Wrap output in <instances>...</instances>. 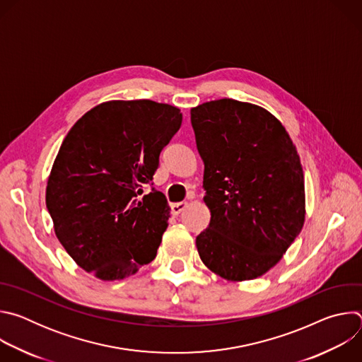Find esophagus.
Returning a JSON list of instances; mask_svg holds the SVG:
<instances>
[{
    "instance_id": "34e87169",
    "label": "esophagus",
    "mask_w": 362,
    "mask_h": 362,
    "mask_svg": "<svg viewBox=\"0 0 362 362\" xmlns=\"http://www.w3.org/2000/svg\"><path fill=\"white\" fill-rule=\"evenodd\" d=\"M186 208H187V202H179V203H172V204H170L172 215H175V216H177L179 214H182Z\"/></svg>"
}]
</instances>
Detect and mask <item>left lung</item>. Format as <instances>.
Masks as SVG:
<instances>
[{"mask_svg": "<svg viewBox=\"0 0 362 362\" xmlns=\"http://www.w3.org/2000/svg\"><path fill=\"white\" fill-rule=\"evenodd\" d=\"M204 163L209 228L196 238L202 262L232 282L262 276L281 259L305 222L299 154L267 109L221 98L192 107Z\"/></svg>", "mask_w": 362, "mask_h": 362, "instance_id": "left-lung-1", "label": "left lung"}]
</instances>
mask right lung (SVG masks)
Listing matches in <instances>:
<instances>
[{"instance_id":"obj_1","label":"right lung","mask_w":362,"mask_h":362,"mask_svg":"<svg viewBox=\"0 0 362 362\" xmlns=\"http://www.w3.org/2000/svg\"><path fill=\"white\" fill-rule=\"evenodd\" d=\"M180 109L151 100H110L81 116L51 168L45 204L73 261L101 281H122L156 257L170 208L143 186L180 129Z\"/></svg>"}]
</instances>
